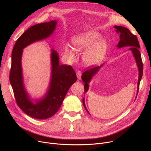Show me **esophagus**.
Wrapping results in <instances>:
<instances>
[{
    "instance_id": "1",
    "label": "esophagus",
    "mask_w": 151,
    "mask_h": 151,
    "mask_svg": "<svg viewBox=\"0 0 151 151\" xmlns=\"http://www.w3.org/2000/svg\"><path fill=\"white\" fill-rule=\"evenodd\" d=\"M76 76H77V78L78 80H80L81 78V73L80 71H78L76 72Z\"/></svg>"
}]
</instances>
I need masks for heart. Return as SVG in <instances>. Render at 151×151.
<instances>
[{
	"mask_svg": "<svg viewBox=\"0 0 151 151\" xmlns=\"http://www.w3.org/2000/svg\"><path fill=\"white\" fill-rule=\"evenodd\" d=\"M99 35L92 32H87L74 36L71 40L73 48L78 52H84L83 60L89 66L96 65L104 58L106 53L108 45L105 40L97 41ZM65 54L71 60H74L76 55L73 51L67 47Z\"/></svg>",
	"mask_w": 151,
	"mask_h": 151,
	"instance_id": "b5f03b06",
	"label": "heart"
}]
</instances>
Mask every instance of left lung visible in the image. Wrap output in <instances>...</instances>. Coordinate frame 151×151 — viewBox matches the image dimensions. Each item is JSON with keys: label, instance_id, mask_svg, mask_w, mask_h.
I'll use <instances>...</instances> for the list:
<instances>
[{"label": "left lung", "instance_id": "1", "mask_svg": "<svg viewBox=\"0 0 151 151\" xmlns=\"http://www.w3.org/2000/svg\"><path fill=\"white\" fill-rule=\"evenodd\" d=\"M114 27L116 29V32L119 34L120 40L119 42L117 45V47L118 48H121L122 47L129 46L130 47L129 48V50L132 51L133 57L134 59H135L138 68V72H139V77H138V84H137V96L138 90H139V83L141 80V78L142 76V72H143V65H142L141 55L139 52L140 46H139L138 40L137 36L132 34L130 32V31L127 28L122 27V26H114ZM101 67H102V65L96 67L88 69L86 70L82 74L81 79L83 81L84 83V93L88 92L89 89V84L91 81L92 78H93V76H95L97 74V73H98V71H99L100 68ZM83 104L85 109L86 110V111L89 114H90L85 105L84 98L83 99Z\"/></svg>", "mask_w": 151, "mask_h": 151}]
</instances>
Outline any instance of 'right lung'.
<instances>
[{
	"label": "right lung",
	"mask_w": 151,
	"mask_h": 151,
	"mask_svg": "<svg viewBox=\"0 0 151 151\" xmlns=\"http://www.w3.org/2000/svg\"><path fill=\"white\" fill-rule=\"evenodd\" d=\"M57 23V21L52 20L30 27L17 40L12 51L10 82L16 101L22 111L37 119H46L56 113L69 88L77 80L75 71L71 66L60 65L58 53L51 50V80L45 96L34 102L25 89L21 64L23 49L32 43L50 37Z\"/></svg>",
	"instance_id": "right-lung-1"
}]
</instances>
